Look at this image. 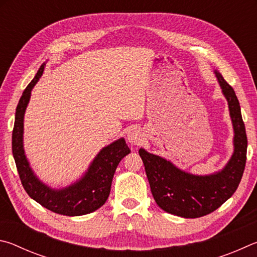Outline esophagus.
I'll use <instances>...</instances> for the list:
<instances>
[{"instance_id": "esophagus-1", "label": "esophagus", "mask_w": 257, "mask_h": 257, "mask_svg": "<svg viewBox=\"0 0 257 257\" xmlns=\"http://www.w3.org/2000/svg\"><path fill=\"white\" fill-rule=\"evenodd\" d=\"M146 140L145 133L141 130L134 128L127 134V142L132 146H140Z\"/></svg>"}]
</instances>
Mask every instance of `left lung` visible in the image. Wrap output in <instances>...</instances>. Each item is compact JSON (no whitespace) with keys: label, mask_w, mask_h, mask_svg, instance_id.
Segmentation results:
<instances>
[{"label":"left lung","mask_w":257,"mask_h":257,"mask_svg":"<svg viewBox=\"0 0 257 257\" xmlns=\"http://www.w3.org/2000/svg\"><path fill=\"white\" fill-rule=\"evenodd\" d=\"M214 74L227 99L233 128V152L226 166L213 174L194 175L143 148L139 150L156 203L182 218H200L217 210L236 192L245 169L247 137L239 101L220 72L214 70Z\"/></svg>","instance_id":"obj_1"}]
</instances>
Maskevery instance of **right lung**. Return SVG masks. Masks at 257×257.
Returning a JSON list of instances; mask_svg holds the SVG:
<instances>
[{
  "label": "right lung",
  "mask_w": 257,
  "mask_h": 257,
  "mask_svg": "<svg viewBox=\"0 0 257 257\" xmlns=\"http://www.w3.org/2000/svg\"><path fill=\"white\" fill-rule=\"evenodd\" d=\"M45 63L25 89L16 110L15 127L12 132V154L22 186L31 199L53 212L76 217L91 213L105 204L110 193L115 170L120 160L131 150L124 138L111 142L98 152L85 173L70 185L55 188L40 181L27 159L24 148V119L31 90L38 82L45 70Z\"/></svg>",
  "instance_id": "add662e5"
}]
</instances>
